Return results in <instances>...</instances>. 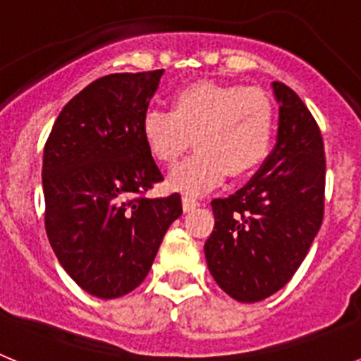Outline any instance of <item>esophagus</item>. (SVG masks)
<instances>
[{
    "instance_id": "esophagus-1",
    "label": "esophagus",
    "mask_w": 361,
    "mask_h": 361,
    "mask_svg": "<svg viewBox=\"0 0 361 361\" xmlns=\"http://www.w3.org/2000/svg\"><path fill=\"white\" fill-rule=\"evenodd\" d=\"M200 202L197 199H193V197H183V208L184 212H193L195 208H199Z\"/></svg>"
}]
</instances>
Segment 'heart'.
Wrapping results in <instances>:
<instances>
[{"mask_svg":"<svg viewBox=\"0 0 361 361\" xmlns=\"http://www.w3.org/2000/svg\"><path fill=\"white\" fill-rule=\"evenodd\" d=\"M141 133L148 152L162 164H175L193 137L199 149L171 171L168 186L200 195L216 186L226 171L242 177L267 157L275 110L262 90L199 81L175 92L170 111H146Z\"/></svg>","mask_w":361,"mask_h":361,"instance_id":"obj_1","label":"heart"}]
</instances>
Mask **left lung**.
Returning <instances> with one entry per match:
<instances>
[{"instance_id": "left-lung-1", "label": "left lung", "mask_w": 361, "mask_h": 361, "mask_svg": "<svg viewBox=\"0 0 361 361\" xmlns=\"http://www.w3.org/2000/svg\"><path fill=\"white\" fill-rule=\"evenodd\" d=\"M279 133L269 157L228 199L212 200L215 228L204 244L219 288L253 304L295 275L324 220L325 153L317 121L283 82H273Z\"/></svg>"}]
</instances>
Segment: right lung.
I'll list each match as a JSON object with an SVG mask.
<instances>
[{
  "instance_id": "right-lung-1",
  "label": "right lung",
  "mask_w": 361,
  "mask_h": 361,
  "mask_svg": "<svg viewBox=\"0 0 361 361\" xmlns=\"http://www.w3.org/2000/svg\"><path fill=\"white\" fill-rule=\"evenodd\" d=\"M164 70L110 73L72 97L43 153L44 228L63 269L86 293L119 298L141 286L180 195L146 199L164 180L141 133Z\"/></svg>"
}]
</instances>
